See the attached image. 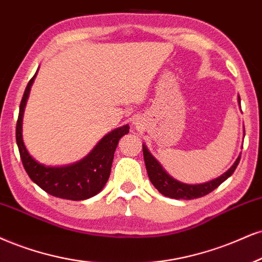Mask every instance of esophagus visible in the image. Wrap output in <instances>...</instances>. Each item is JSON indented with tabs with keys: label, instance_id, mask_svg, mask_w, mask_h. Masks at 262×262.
<instances>
[{
	"label": "esophagus",
	"instance_id": "34e87169",
	"mask_svg": "<svg viewBox=\"0 0 262 262\" xmlns=\"http://www.w3.org/2000/svg\"><path fill=\"white\" fill-rule=\"evenodd\" d=\"M134 124H135V125H138V122H137V121H135V122H134Z\"/></svg>",
	"mask_w": 262,
	"mask_h": 262
}]
</instances>
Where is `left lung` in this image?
Here are the masks:
<instances>
[{"label": "left lung", "instance_id": "left-lung-1", "mask_svg": "<svg viewBox=\"0 0 262 262\" xmlns=\"http://www.w3.org/2000/svg\"><path fill=\"white\" fill-rule=\"evenodd\" d=\"M238 104L241 106L239 96H238ZM143 157H144V163H146L147 172H148V176H149L150 182L153 183V186L159 190L161 194L169 196V198L185 199V200L200 198V196L209 194L210 192H212L215 188H217L222 182H225V181L234 172L235 167H237L241 160V156H238V158L233 163V165L226 171L225 173H222L221 176L216 177L214 180L208 181V182H204V183L190 185V183L181 182V181L176 180L175 177L171 176L170 173L164 169L163 165L159 163V160H158L157 158L150 153L149 149H148L144 143H143Z\"/></svg>", "mask_w": 262, "mask_h": 262}]
</instances>
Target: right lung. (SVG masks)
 Returning a JSON list of instances; mask_svg holds the SVG:
<instances>
[{"instance_id":"1","label":"right lung","mask_w":262,"mask_h":262,"mask_svg":"<svg viewBox=\"0 0 262 262\" xmlns=\"http://www.w3.org/2000/svg\"><path fill=\"white\" fill-rule=\"evenodd\" d=\"M37 72L25 89L19 106V116L17 128H15V137H17L23 165L32 182L36 183L48 194L68 200H85L91 198L98 194L105 186L106 181L111 176L116 146L119 140L128 134L130 126L126 124L108 132L85 158L75 163L60 166L40 163L29 153L23 140V116Z\"/></svg>"}]
</instances>
